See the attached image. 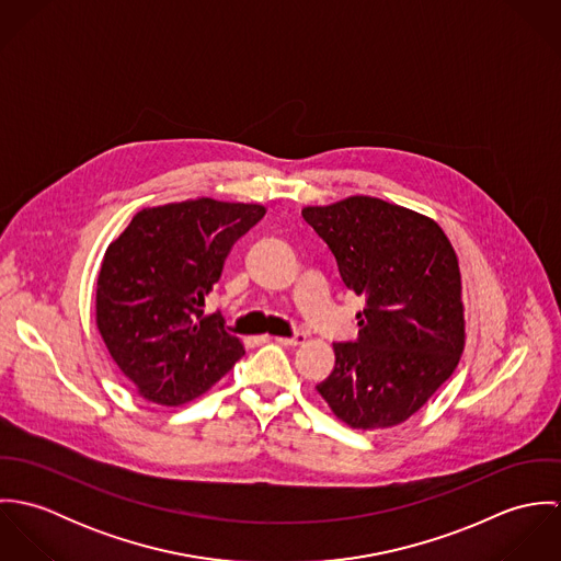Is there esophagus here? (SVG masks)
I'll use <instances>...</instances> for the list:
<instances>
[{
  "instance_id": "1",
  "label": "esophagus",
  "mask_w": 561,
  "mask_h": 561,
  "mask_svg": "<svg viewBox=\"0 0 561 561\" xmlns=\"http://www.w3.org/2000/svg\"><path fill=\"white\" fill-rule=\"evenodd\" d=\"M274 341L280 345H300L307 341V336H305V332H294L291 336H274Z\"/></svg>"
}]
</instances>
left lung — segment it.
<instances>
[{"label": "left lung", "instance_id": "1", "mask_svg": "<svg viewBox=\"0 0 561 561\" xmlns=\"http://www.w3.org/2000/svg\"><path fill=\"white\" fill-rule=\"evenodd\" d=\"M302 218L334 254L345 287L367 300L358 336L332 343L334 369L318 391L350 427L398 425L462 356L458 256L434 220L371 196L307 207Z\"/></svg>", "mask_w": 561, "mask_h": 561}]
</instances>
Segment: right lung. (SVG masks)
Masks as SVG:
<instances>
[{
	"mask_svg": "<svg viewBox=\"0 0 561 561\" xmlns=\"http://www.w3.org/2000/svg\"><path fill=\"white\" fill-rule=\"evenodd\" d=\"M265 207L196 198L142 209L110 243L96 280V325L145 400L179 405L216 385L243 356L205 300L225 259Z\"/></svg>",
	"mask_w": 561,
	"mask_h": 561,
	"instance_id": "right-lung-1",
	"label": "right lung"
}]
</instances>
